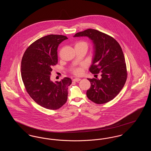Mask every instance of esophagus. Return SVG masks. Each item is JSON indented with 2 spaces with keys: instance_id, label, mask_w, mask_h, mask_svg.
<instances>
[{
  "instance_id": "1",
  "label": "esophagus",
  "mask_w": 151,
  "mask_h": 151,
  "mask_svg": "<svg viewBox=\"0 0 151 151\" xmlns=\"http://www.w3.org/2000/svg\"><path fill=\"white\" fill-rule=\"evenodd\" d=\"M81 79L80 78H75V79H73V81H75V82H78L79 81H80Z\"/></svg>"
}]
</instances>
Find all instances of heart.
Wrapping results in <instances>:
<instances>
[{
	"instance_id": "obj_1",
	"label": "heart",
	"mask_w": 151,
	"mask_h": 151,
	"mask_svg": "<svg viewBox=\"0 0 151 151\" xmlns=\"http://www.w3.org/2000/svg\"><path fill=\"white\" fill-rule=\"evenodd\" d=\"M80 45H82V46H84L88 48V43H86L85 41H79L78 42H76L75 44V46H80ZM72 72L73 73V74L76 75H80L83 73V66L82 67H80L78 68H73L72 70Z\"/></svg>"
}]
</instances>
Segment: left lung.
Wrapping results in <instances>:
<instances>
[{
  "label": "left lung",
  "instance_id": "1",
  "mask_svg": "<svg viewBox=\"0 0 151 151\" xmlns=\"http://www.w3.org/2000/svg\"><path fill=\"white\" fill-rule=\"evenodd\" d=\"M73 37H88L92 41L94 56L89 71L101 74V79H87L91 84L86 91L88 98L97 104L112 100L122 90L127 79L126 65L121 46L112 37L96 29H86Z\"/></svg>",
  "mask_w": 151,
  "mask_h": 151
}]
</instances>
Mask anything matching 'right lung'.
Masks as SVG:
<instances>
[{"label": "right lung", "mask_w": 151, "mask_h": 151, "mask_svg": "<svg viewBox=\"0 0 151 151\" xmlns=\"http://www.w3.org/2000/svg\"><path fill=\"white\" fill-rule=\"evenodd\" d=\"M66 36L50 35L32 43L25 51L21 65L22 80L31 98L43 108L57 110L67 100L71 79L65 78L54 83L52 67L58 63V47Z\"/></svg>", "instance_id": "1"}]
</instances>
